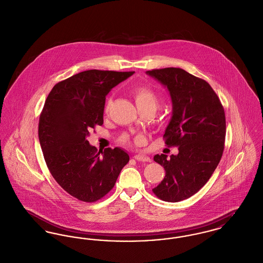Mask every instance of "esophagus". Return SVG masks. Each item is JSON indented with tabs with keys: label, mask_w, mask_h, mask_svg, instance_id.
Here are the masks:
<instances>
[{
	"label": "esophagus",
	"mask_w": 263,
	"mask_h": 263,
	"mask_svg": "<svg viewBox=\"0 0 263 263\" xmlns=\"http://www.w3.org/2000/svg\"><path fill=\"white\" fill-rule=\"evenodd\" d=\"M134 158L136 159V160H138V161H142V162H148V161H151V158H148V157H146L145 155H136Z\"/></svg>",
	"instance_id": "esophagus-1"
}]
</instances>
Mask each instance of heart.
Returning a JSON list of instances; mask_svg holds the SVG:
<instances>
[{
	"mask_svg": "<svg viewBox=\"0 0 263 263\" xmlns=\"http://www.w3.org/2000/svg\"><path fill=\"white\" fill-rule=\"evenodd\" d=\"M132 93L135 98L136 104L138 105L140 111L145 110V109H154L156 110L159 105V100H158V95L152 89V88L140 86V87H136L132 89ZM108 105V103H107ZM106 105V107H107ZM123 142H128V138L127 137H123L122 138ZM141 140L140 138L136 139L135 142L140 143Z\"/></svg>",
	"mask_w": 263,
	"mask_h": 263,
	"instance_id": "b5f03b06",
	"label": "heart"
}]
</instances>
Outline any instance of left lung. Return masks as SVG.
Segmentation results:
<instances>
[{"mask_svg": "<svg viewBox=\"0 0 263 263\" xmlns=\"http://www.w3.org/2000/svg\"><path fill=\"white\" fill-rule=\"evenodd\" d=\"M170 90L173 117L163 135L166 146L178 155L155 156L165 176L153 190L159 199L177 202L197 193L222 157L227 123L223 105L204 80L179 68L147 70Z\"/></svg>", "mask_w": 263, "mask_h": 263, "instance_id": "8db88e82", "label": "left lung"}]
</instances>
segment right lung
Masks as SVG:
<instances>
[{"label": "right lung", "mask_w": 263, "mask_h": 263, "mask_svg": "<svg viewBox=\"0 0 263 263\" xmlns=\"http://www.w3.org/2000/svg\"><path fill=\"white\" fill-rule=\"evenodd\" d=\"M135 71L89 70L55 84L39 120V140L50 173L79 200L95 202L116 184L128 155L119 147L99 151L87 137L104 123L105 96Z\"/></svg>", "instance_id": "obj_1"}]
</instances>
